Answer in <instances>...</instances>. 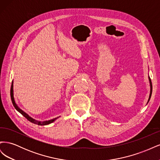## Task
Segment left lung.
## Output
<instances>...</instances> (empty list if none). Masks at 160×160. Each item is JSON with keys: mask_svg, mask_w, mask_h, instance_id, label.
Returning a JSON list of instances; mask_svg holds the SVG:
<instances>
[{"mask_svg": "<svg viewBox=\"0 0 160 160\" xmlns=\"http://www.w3.org/2000/svg\"><path fill=\"white\" fill-rule=\"evenodd\" d=\"M149 83H150V88H151V90H150V94H149V99H148V102H149V101L150 98H151L152 93V83L151 79H150L149 77Z\"/></svg>", "mask_w": 160, "mask_h": 160, "instance_id": "1", "label": "left lung"}]
</instances>
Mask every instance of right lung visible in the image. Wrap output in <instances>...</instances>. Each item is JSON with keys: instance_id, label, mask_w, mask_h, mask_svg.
<instances>
[{"instance_id": "obj_1", "label": "right lung", "mask_w": 160, "mask_h": 160, "mask_svg": "<svg viewBox=\"0 0 160 160\" xmlns=\"http://www.w3.org/2000/svg\"><path fill=\"white\" fill-rule=\"evenodd\" d=\"M11 100H12V103L14 105V108H15L19 113H21L24 117H25V118H27L29 122L33 123H35V124H37V125H48V124H50L51 123H52L54 121L57 119V118H55V119H51V120H49V121H45V122H38V121H36L35 119H33L32 118H31V117H29L26 113L24 112V111L22 110H21L20 108H19L17 105L16 104L15 101H14V97H13V81L12 82V84H11Z\"/></svg>"}]
</instances>
